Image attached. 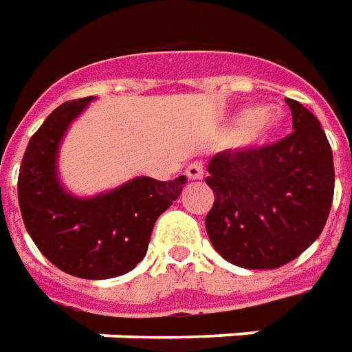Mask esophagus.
<instances>
[{
  "mask_svg": "<svg viewBox=\"0 0 352 352\" xmlns=\"http://www.w3.org/2000/svg\"><path fill=\"white\" fill-rule=\"evenodd\" d=\"M186 176L190 178V180H201L203 176H205V166H203V162L195 161L188 164V168H186Z\"/></svg>",
  "mask_w": 352,
  "mask_h": 352,
  "instance_id": "34e87169",
  "label": "esophagus"
}]
</instances>
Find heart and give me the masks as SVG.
<instances>
[{"label":"heart","instance_id":"obj_1","mask_svg":"<svg viewBox=\"0 0 352 352\" xmlns=\"http://www.w3.org/2000/svg\"><path fill=\"white\" fill-rule=\"evenodd\" d=\"M282 126V113L276 109L263 107H249L237 115V130L239 140L243 144H254L264 140L266 135L274 134Z\"/></svg>","mask_w":352,"mask_h":352}]
</instances>
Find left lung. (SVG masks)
<instances>
[{
  "instance_id": "left-lung-1",
  "label": "left lung",
  "mask_w": 352,
  "mask_h": 352,
  "mask_svg": "<svg viewBox=\"0 0 352 352\" xmlns=\"http://www.w3.org/2000/svg\"><path fill=\"white\" fill-rule=\"evenodd\" d=\"M293 132L258 149L217 153L207 184L208 239L228 263L272 270L309 249L333 201V155L318 118L295 99Z\"/></svg>"
}]
</instances>
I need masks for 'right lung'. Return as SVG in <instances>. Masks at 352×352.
<instances>
[{"label": "right lung", "instance_id": "obj_1", "mask_svg": "<svg viewBox=\"0 0 352 352\" xmlns=\"http://www.w3.org/2000/svg\"><path fill=\"white\" fill-rule=\"evenodd\" d=\"M91 99L57 107L30 138L19 172V205L26 232L50 263L76 278L107 280L144 258L157 218L188 180L140 176L91 199L70 195L57 176V153L70 122Z\"/></svg>", "mask_w": 352, "mask_h": 352}]
</instances>
